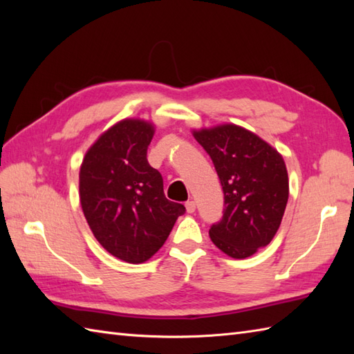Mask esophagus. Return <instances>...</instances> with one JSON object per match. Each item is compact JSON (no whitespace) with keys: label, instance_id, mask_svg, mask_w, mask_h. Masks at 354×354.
I'll list each match as a JSON object with an SVG mask.
<instances>
[{"label":"esophagus","instance_id":"34e87169","mask_svg":"<svg viewBox=\"0 0 354 354\" xmlns=\"http://www.w3.org/2000/svg\"><path fill=\"white\" fill-rule=\"evenodd\" d=\"M185 209H187V213H194V212H196V204H194V201L187 202Z\"/></svg>","mask_w":354,"mask_h":354}]
</instances>
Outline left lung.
Returning a JSON list of instances; mask_svg holds the SVG:
<instances>
[{"label": "left lung", "instance_id": "obj_1", "mask_svg": "<svg viewBox=\"0 0 354 354\" xmlns=\"http://www.w3.org/2000/svg\"><path fill=\"white\" fill-rule=\"evenodd\" d=\"M219 175L225 209L209 239L232 259H246L270 243L289 199L281 153L242 126L225 123L193 129Z\"/></svg>", "mask_w": 354, "mask_h": 354}]
</instances>
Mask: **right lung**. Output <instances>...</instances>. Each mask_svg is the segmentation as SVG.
<instances>
[{"instance_id": "add662e5", "label": "right lung", "mask_w": 354, "mask_h": 354, "mask_svg": "<svg viewBox=\"0 0 354 354\" xmlns=\"http://www.w3.org/2000/svg\"><path fill=\"white\" fill-rule=\"evenodd\" d=\"M153 133L147 120H120L86 150L79 173L82 212L97 242L132 265L152 257L185 212L164 196L161 173L147 162Z\"/></svg>"}]
</instances>
